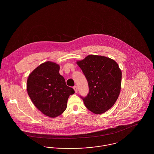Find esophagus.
<instances>
[{"label": "esophagus", "mask_w": 154, "mask_h": 154, "mask_svg": "<svg viewBox=\"0 0 154 154\" xmlns=\"http://www.w3.org/2000/svg\"><path fill=\"white\" fill-rule=\"evenodd\" d=\"M73 89L74 91H75V92L77 93V86H74L73 87Z\"/></svg>", "instance_id": "1"}]
</instances>
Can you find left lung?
<instances>
[{
    "mask_svg": "<svg viewBox=\"0 0 154 154\" xmlns=\"http://www.w3.org/2000/svg\"><path fill=\"white\" fill-rule=\"evenodd\" d=\"M88 81L89 93L82 99L85 107L99 114L106 112L116 102L121 88L122 72L112 59L90 55L77 62Z\"/></svg>",
    "mask_w": 154,
    "mask_h": 154,
    "instance_id": "obj_1",
    "label": "left lung"
}]
</instances>
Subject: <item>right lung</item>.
I'll use <instances>...</instances> for the list:
<instances>
[{"label":"right lung","instance_id":"add662e5","mask_svg":"<svg viewBox=\"0 0 154 154\" xmlns=\"http://www.w3.org/2000/svg\"><path fill=\"white\" fill-rule=\"evenodd\" d=\"M59 65L50 61L42 63L29 75L27 91L32 102L45 116L56 117L67 107L68 98L74 94L59 73Z\"/></svg>","mask_w":154,"mask_h":154}]
</instances>
